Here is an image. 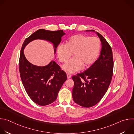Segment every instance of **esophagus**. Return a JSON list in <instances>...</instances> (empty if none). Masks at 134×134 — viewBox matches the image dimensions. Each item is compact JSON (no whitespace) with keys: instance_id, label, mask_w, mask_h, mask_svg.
<instances>
[{"instance_id":"34e87169","label":"esophagus","mask_w":134,"mask_h":134,"mask_svg":"<svg viewBox=\"0 0 134 134\" xmlns=\"http://www.w3.org/2000/svg\"><path fill=\"white\" fill-rule=\"evenodd\" d=\"M67 78H68V79H70V78H71V75L70 74H67Z\"/></svg>"}]
</instances>
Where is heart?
I'll return each mask as SVG.
<instances>
[{"label":"heart","mask_w":134,"mask_h":134,"mask_svg":"<svg viewBox=\"0 0 134 134\" xmlns=\"http://www.w3.org/2000/svg\"><path fill=\"white\" fill-rule=\"evenodd\" d=\"M101 49V41L97 37L75 34L69 37L65 44L59 45L57 53L59 60L67 62L73 53L74 58L64 64L62 69L72 74L87 67L97 60Z\"/></svg>","instance_id":"obj_1"}]
</instances>
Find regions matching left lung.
Listing matches in <instances>:
<instances>
[{"label": "left lung", "mask_w": 134, "mask_h": 134, "mask_svg": "<svg viewBox=\"0 0 134 134\" xmlns=\"http://www.w3.org/2000/svg\"><path fill=\"white\" fill-rule=\"evenodd\" d=\"M95 32V31L87 30ZM101 42L99 58L85 71L73 76L74 82L72 96L74 101L80 105L92 107L97 104L107 92L113 74V60L111 48L103 36L95 32ZM85 81L83 82L81 78Z\"/></svg>", "instance_id": "left-lung-1"}]
</instances>
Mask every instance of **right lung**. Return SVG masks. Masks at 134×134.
I'll return each mask as SVG.
<instances>
[{
  "label": "right lung",
  "mask_w": 134,
  "mask_h": 134,
  "mask_svg": "<svg viewBox=\"0 0 134 134\" xmlns=\"http://www.w3.org/2000/svg\"><path fill=\"white\" fill-rule=\"evenodd\" d=\"M65 34L63 30L40 29L26 39L22 45L19 62L21 78L29 97L39 105L50 104L57 99L59 90L67 79V75L53 60L44 66L31 64L26 58L24 50L31 42L40 39L51 43L55 54L57 48Z\"/></svg>",
  "instance_id": "right-lung-1"
}]
</instances>
